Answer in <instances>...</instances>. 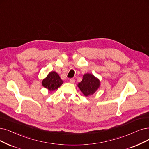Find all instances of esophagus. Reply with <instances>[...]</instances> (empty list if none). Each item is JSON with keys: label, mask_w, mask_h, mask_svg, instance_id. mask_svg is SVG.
I'll list each match as a JSON object with an SVG mask.
<instances>
[{"label": "esophagus", "mask_w": 149, "mask_h": 149, "mask_svg": "<svg viewBox=\"0 0 149 149\" xmlns=\"http://www.w3.org/2000/svg\"><path fill=\"white\" fill-rule=\"evenodd\" d=\"M70 82L71 83V84H73V83L75 82V79L74 78H71L70 79Z\"/></svg>", "instance_id": "obj_1"}]
</instances>
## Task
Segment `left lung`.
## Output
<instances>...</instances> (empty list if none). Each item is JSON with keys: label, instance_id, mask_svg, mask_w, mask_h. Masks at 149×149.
<instances>
[{"label": "left lung", "instance_id": "8db88e82", "mask_svg": "<svg viewBox=\"0 0 149 149\" xmlns=\"http://www.w3.org/2000/svg\"><path fill=\"white\" fill-rule=\"evenodd\" d=\"M81 92L85 97L92 95L100 87V81L93 74L86 73L83 75L82 80L78 84Z\"/></svg>", "mask_w": 149, "mask_h": 149}]
</instances>
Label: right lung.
Masks as SVG:
<instances>
[{"label": "right lung", "mask_w": 149, "mask_h": 149, "mask_svg": "<svg viewBox=\"0 0 149 149\" xmlns=\"http://www.w3.org/2000/svg\"><path fill=\"white\" fill-rule=\"evenodd\" d=\"M63 83L58 74L56 71H51L42 81V86L49 91L57 90Z\"/></svg>", "instance_id": "add662e5"}]
</instances>
